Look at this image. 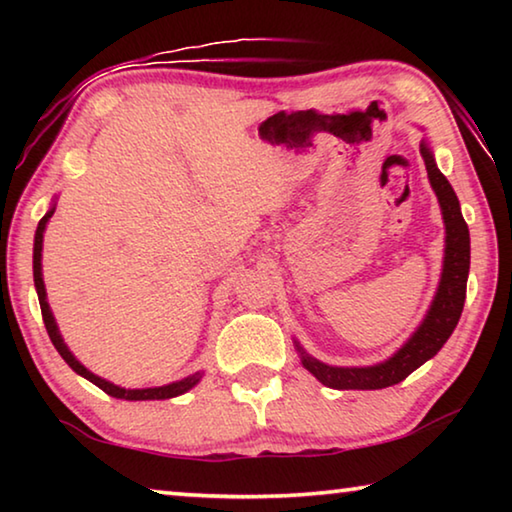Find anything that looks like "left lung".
I'll use <instances>...</instances> for the list:
<instances>
[{"mask_svg":"<svg viewBox=\"0 0 512 512\" xmlns=\"http://www.w3.org/2000/svg\"><path fill=\"white\" fill-rule=\"evenodd\" d=\"M420 153L424 164H427L429 183L433 192H436L440 214H443L445 223V255L436 296H433L422 323L415 327V332L406 339L402 348L391 354L386 361L375 363V366H329V363L311 357L293 339L302 368H307L327 388H336V391H377V388L400 384L413 370H418L424 361L436 357L438 350L452 336L458 318H461L467 273H470V230H467L456 192L438 169L429 140L420 142Z\"/></svg>","mask_w":512,"mask_h":512,"instance_id":"obj_1","label":"left lung"}]
</instances>
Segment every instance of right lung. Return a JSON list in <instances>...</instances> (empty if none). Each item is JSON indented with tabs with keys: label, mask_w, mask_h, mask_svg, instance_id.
Here are the masks:
<instances>
[{
	"label": "right lung",
	"mask_w": 512,
	"mask_h": 512,
	"mask_svg": "<svg viewBox=\"0 0 512 512\" xmlns=\"http://www.w3.org/2000/svg\"><path fill=\"white\" fill-rule=\"evenodd\" d=\"M56 212V201L51 203V207L47 210V214L42 216L40 223H38V230H36V237H33V282H36V291H38V300H40V309H42V320H45V327H47V334L51 343H54V348L58 350L60 357L65 359V363L69 368H72L76 375L85 377L88 381H92L94 386H99L103 393H108L110 397H117V400H128V402H142V400H171V397H178L187 393L189 388H194L198 381L203 379V370L194 372V375H189L185 379H178V381H171L167 386H153V388H121L117 384H112V381L103 379L99 375H94L92 370H88L83 366V363L74 357L72 350L67 348V343L63 341V336H60V329L56 325V318L51 314V307L47 302V289H45V280H42V239H45V230H47V223L51 219V214Z\"/></svg>",
	"instance_id": "add662e5"
}]
</instances>
